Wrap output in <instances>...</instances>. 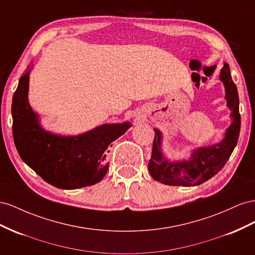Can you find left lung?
I'll return each mask as SVG.
<instances>
[{
  "label": "left lung",
  "instance_id": "1",
  "mask_svg": "<svg viewBox=\"0 0 255 255\" xmlns=\"http://www.w3.org/2000/svg\"><path fill=\"white\" fill-rule=\"evenodd\" d=\"M220 80L225 87V99L232 118V124L225 131L222 141L210 146L194 149L189 160L172 162L163 156L161 132L154 129L155 139L148 170L155 180L169 186H198L215 176L227 163L236 146L241 131L238 92L232 80L228 63H224L221 69Z\"/></svg>",
  "mask_w": 255,
  "mask_h": 255
}]
</instances>
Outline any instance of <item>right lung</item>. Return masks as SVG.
Listing matches in <instances>:
<instances>
[{"label": "right lung", "mask_w": 255, "mask_h": 255, "mask_svg": "<svg viewBox=\"0 0 255 255\" xmlns=\"http://www.w3.org/2000/svg\"><path fill=\"white\" fill-rule=\"evenodd\" d=\"M30 71L20 78L12 96V135L19 156L43 180L56 188L70 190L99 183L109 168L106 162L109 147L131 124H104L72 136L46 131L28 104Z\"/></svg>", "instance_id": "1"}]
</instances>
